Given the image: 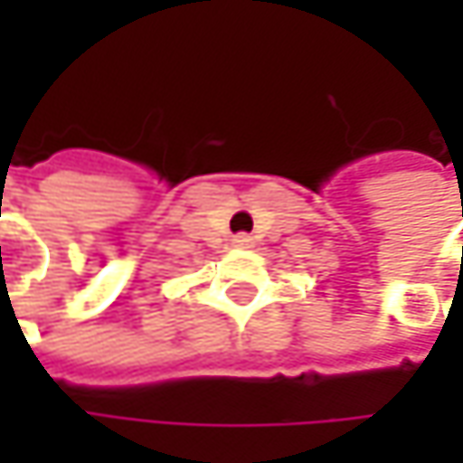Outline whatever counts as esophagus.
I'll use <instances>...</instances> for the list:
<instances>
[{
	"label": "esophagus",
	"mask_w": 463,
	"mask_h": 463,
	"mask_svg": "<svg viewBox=\"0 0 463 463\" xmlns=\"http://www.w3.org/2000/svg\"><path fill=\"white\" fill-rule=\"evenodd\" d=\"M232 243H235V246H243V249H249V246H251V235L241 232V235H235V238H232Z\"/></svg>",
	"instance_id": "34e87169"
}]
</instances>
